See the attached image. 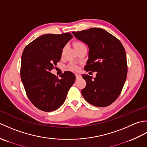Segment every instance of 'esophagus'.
<instances>
[{
  "label": "esophagus",
  "instance_id": "obj_1",
  "mask_svg": "<svg viewBox=\"0 0 147 147\" xmlns=\"http://www.w3.org/2000/svg\"><path fill=\"white\" fill-rule=\"evenodd\" d=\"M76 79H79L80 78H81V75H80V74H76Z\"/></svg>",
  "mask_w": 147,
  "mask_h": 147
}]
</instances>
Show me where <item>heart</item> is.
<instances>
[{
    "label": "heart",
    "mask_w": 147,
    "mask_h": 147,
    "mask_svg": "<svg viewBox=\"0 0 147 147\" xmlns=\"http://www.w3.org/2000/svg\"><path fill=\"white\" fill-rule=\"evenodd\" d=\"M74 47L75 49H78L80 47H82L83 46H85V44H84L83 42H81V41H76L74 42ZM69 67L70 69L74 71H77L79 69V67L76 64H70L69 65Z\"/></svg>",
    "instance_id": "b5f03b06"
}]
</instances>
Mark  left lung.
I'll return each mask as SVG.
<instances>
[{
  "mask_svg": "<svg viewBox=\"0 0 147 147\" xmlns=\"http://www.w3.org/2000/svg\"><path fill=\"white\" fill-rule=\"evenodd\" d=\"M73 34L89 48L85 70L96 72L93 79L88 74H82L86 82L82 90L83 97L96 107L110 105L119 96L126 80L127 66L123 45L114 36L98 28Z\"/></svg>",
  "mask_w": 147,
  "mask_h": 147,
  "instance_id": "8db88e82",
  "label": "left lung"
}]
</instances>
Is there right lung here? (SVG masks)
Segmentation results:
<instances>
[{"mask_svg": "<svg viewBox=\"0 0 147 147\" xmlns=\"http://www.w3.org/2000/svg\"><path fill=\"white\" fill-rule=\"evenodd\" d=\"M73 37L70 33L45 34L29 43L22 54L20 74L24 90L31 102L42 111L60 107L76 80L71 71H65L61 79L51 73Z\"/></svg>", "mask_w": 147, "mask_h": 147, "instance_id": "add662e5", "label": "right lung"}]
</instances>
